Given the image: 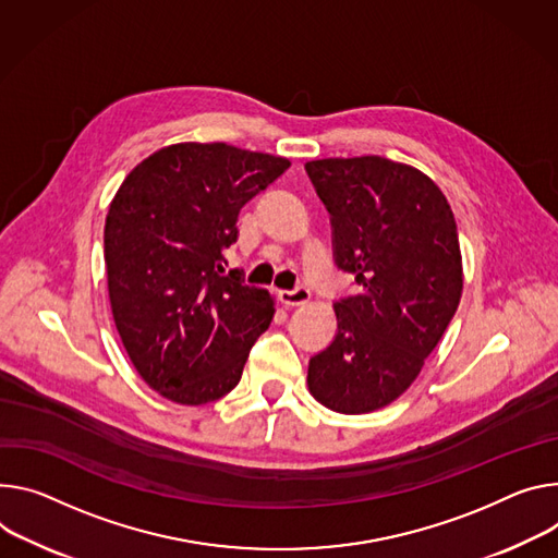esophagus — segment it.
<instances>
[{"label":"esophagus","mask_w":558,"mask_h":558,"mask_svg":"<svg viewBox=\"0 0 558 558\" xmlns=\"http://www.w3.org/2000/svg\"><path fill=\"white\" fill-rule=\"evenodd\" d=\"M312 298V291L307 287H295V289H282L278 291V300L284 307H298L305 305V302Z\"/></svg>","instance_id":"obj_1"}]
</instances>
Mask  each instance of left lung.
<instances>
[{"mask_svg": "<svg viewBox=\"0 0 558 558\" xmlns=\"http://www.w3.org/2000/svg\"><path fill=\"white\" fill-rule=\"evenodd\" d=\"M329 211L336 267L356 295L333 302V342L310 361V391L340 414L393 402L459 310L463 260L442 191L418 169L380 156L305 165Z\"/></svg>", "mask_w": 558, "mask_h": 558, "instance_id": "obj_1", "label": "left lung"}]
</instances>
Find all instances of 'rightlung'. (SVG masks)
Here are the masks:
<instances>
[{
    "instance_id": "add662e5",
    "label": "right lung",
    "mask_w": 558,
    "mask_h": 558,
    "mask_svg": "<svg viewBox=\"0 0 558 558\" xmlns=\"http://www.w3.org/2000/svg\"><path fill=\"white\" fill-rule=\"evenodd\" d=\"M289 167L225 142H182L142 160L118 189L105 227L113 320L160 396L205 404L240 383L276 310L240 269L225 274V251L240 209Z\"/></svg>"
}]
</instances>
